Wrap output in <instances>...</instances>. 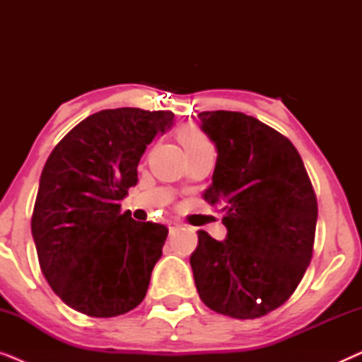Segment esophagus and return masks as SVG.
Masks as SVG:
<instances>
[{"mask_svg": "<svg viewBox=\"0 0 362 362\" xmlns=\"http://www.w3.org/2000/svg\"><path fill=\"white\" fill-rule=\"evenodd\" d=\"M177 227H180V222H176V221L168 222V229H170V232H175Z\"/></svg>", "mask_w": 362, "mask_h": 362, "instance_id": "esophagus-1", "label": "esophagus"}]
</instances>
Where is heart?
I'll return each instance as SVG.
<instances>
[{"label":"heart","mask_w":362,"mask_h":362,"mask_svg":"<svg viewBox=\"0 0 362 362\" xmlns=\"http://www.w3.org/2000/svg\"><path fill=\"white\" fill-rule=\"evenodd\" d=\"M180 141L182 148H185L186 155L207 150V148H214L212 146V141L209 140V136H207L206 133L197 127L182 128L180 132Z\"/></svg>","instance_id":"b5f03b06"}]
</instances>
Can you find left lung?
I'll return each instance as SVG.
<instances>
[{"instance_id":"left-lung-1","label":"left lung","mask_w":362,"mask_h":362,"mask_svg":"<svg viewBox=\"0 0 362 362\" xmlns=\"http://www.w3.org/2000/svg\"><path fill=\"white\" fill-rule=\"evenodd\" d=\"M217 163L206 202L221 204L226 240L197 232L189 264L216 313L260 318L285 303L313 255L318 202L288 138L240 112H201Z\"/></svg>"}]
</instances>
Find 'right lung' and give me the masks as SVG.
<instances>
[{
	"mask_svg": "<svg viewBox=\"0 0 362 362\" xmlns=\"http://www.w3.org/2000/svg\"><path fill=\"white\" fill-rule=\"evenodd\" d=\"M175 113L113 108L87 117L49 155L31 230L39 265L59 298L78 313L112 318L145 298L168 229L138 222L120 201L138 163Z\"/></svg>",
	"mask_w": 362,
	"mask_h": 362,
	"instance_id": "right-lung-1",
	"label": "right lung"
}]
</instances>
